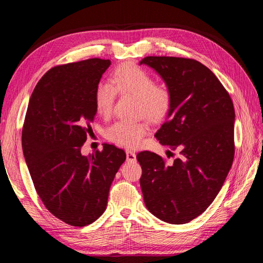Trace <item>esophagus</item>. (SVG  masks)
<instances>
[{
    "instance_id": "esophagus-1",
    "label": "esophagus",
    "mask_w": 263,
    "mask_h": 263,
    "mask_svg": "<svg viewBox=\"0 0 263 263\" xmlns=\"http://www.w3.org/2000/svg\"><path fill=\"white\" fill-rule=\"evenodd\" d=\"M126 158L128 161H136V155L129 149L126 150Z\"/></svg>"
}]
</instances>
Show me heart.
I'll return each mask as SVG.
<instances>
[{
    "label": "heart",
    "mask_w": 263,
    "mask_h": 263,
    "mask_svg": "<svg viewBox=\"0 0 263 263\" xmlns=\"http://www.w3.org/2000/svg\"><path fill=\"white\" fill-rule=\"evenodd\" d=\"M116 93L132 95L138 101L139 115L153 122L165 118L172 106V94L168 87L157 85L148 71L134 63L118 67L109 82H101L95 90V106L98 113L107 116L114 105ZM149 132L148 124L139 122H115L106 129L108 140L125 147L136 148Z\"/></svg>",
    "instance_id": "heart-1"
}]
</instances>
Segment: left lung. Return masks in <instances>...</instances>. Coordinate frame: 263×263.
<instances>
[{"label": "left lung", "instance_id": "left-lung-1", "mask_svg": "<svg viewBox=\"0 0 263 263\" xmlns=\"http://www.w3.org/2000/svg\"><path fill=\"white\" fill-rule=\"evenodd\" d=\"M172 94V106L155 137L180 151L172 164L155 153L137 160L148 211L169 224H186L206 211L232 168L235 109L228 92L212 71L194 59L146 57Z\"/></svg>", "mask_w": 263, "mask_h": 263}]
</instances>
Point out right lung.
<instances>
[{
    "label": "right lung",
    "mask_w": 263,
    "mask_h": 263,
    "mask_svg": "<svg viewBox=\"0 0 263 263\" xmlns=\"http://www.w3.org/2000/svg\"><path fill=\"white\" fill-rule=\"evenodd\" d=\"M109 66L108 59L93 58L51 68L31 93L23 126V154L36 192L71 226L90 225L104 213L126 160L123 149L108 144L81 155L98 110L95 90Z\"/></svg>",
    "instance_id": "right-lung-1"
}]
</instances>
